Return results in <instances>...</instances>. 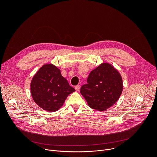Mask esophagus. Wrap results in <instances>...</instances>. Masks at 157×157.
<instances>
[{"label": "esophagus", "mask_w": 157, "mask_h": 157, "mask_svg": "<svg viewBox=\"0 0 157 157\" xmlns=\"http://www.w3.org/2000/svg\"><path fill=\"white\" fill-rule=\"evenodd\" d=\"M80 87H81V86H80V85H77V86H75V88L76 91H79V89H80Z\"/></svg>", "instance_id": "34e87169"}]
</instances>
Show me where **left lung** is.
Wrapping results in <instances>:
<instances>
[{"label": "left lung", "mask_w": 157, "mask_h": 157, "mask_svg": "<svg viewBox=\"0 0 157 157\" xmlns=\"http://www.w3.org/2000/svg\"><path fill=\"white\" fill-rule=\"evenodd\" d=\"M80 92L93 109L102 111L113 105L121 95L123 83L119 72L108 63L93 70Z\"/></svg>", "instance_id": "left-lung-1"}]
</instances>
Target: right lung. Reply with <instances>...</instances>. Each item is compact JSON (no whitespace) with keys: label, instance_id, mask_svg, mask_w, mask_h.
<instances>
[{"label":"right lung","instance_id":"add662e5","mask_svg":"<svg viewBox=\"0 0 157 157\" xmlns=\"http://www.w3.org/2000/svg\"><path fill=\"white\" fill-rule=\"evenodd\" d=\"M30 87L34 101L49 112L59 109L68 96L75 91L61 76L60 70L51 64L39 70L33 78Z\"/></svg>","mask_w":157,"mask_h":157}]
</instances>
